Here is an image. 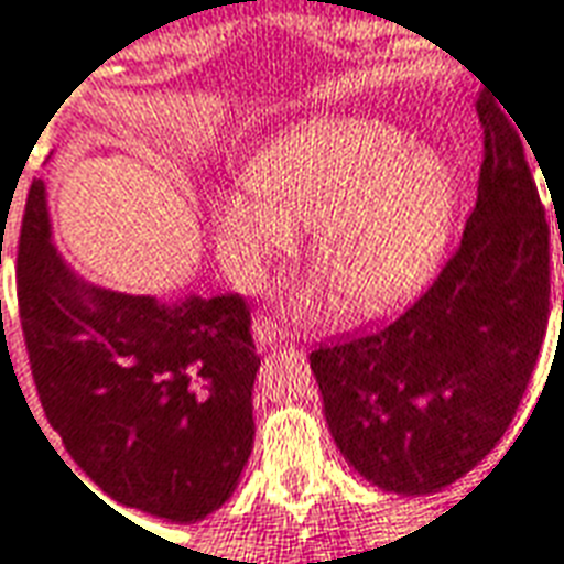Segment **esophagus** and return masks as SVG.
<instances>
[{
  "label": "esophagus",
  "mask_w": 564,
  "mask_h": 564,
  "mask_svg": "<svg viewBox=\"0 0 564 564\" xmlns=\"http://www.w3.org/2000/svg\"><path fill=\"white\" fill-rule=\"evenodd\" d=\"M279 336H282V330L276 327V322L270 318V315H258L254 318V339L261 345H270V343H276Z\"/></svg>",
  "instance_id": "esophagus-1"
}]
</instances>
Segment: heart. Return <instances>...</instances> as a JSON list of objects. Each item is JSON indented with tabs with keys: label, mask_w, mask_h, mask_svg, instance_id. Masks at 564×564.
<instances>
[{
	"label": "heart",
	"mask_w": 564,
	"mask_h": 564,
	"mask_svg": "<svg viewBox=\"0 0 564 564\" xmlns=\"http://www.w3.org/2000/svg\"><path fill=\"white\" fill-rule=\"evenodd\" d=\"M252 188L216 204V242L237 279H254L312 221V261L348 312L412 294L442 261L456 188L447 164L388 122L364 117L297 126L249 164Z\"/></svg>",
	"instance_id": "obj_1"
}]
</instances>
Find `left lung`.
<instances>
[{
  "label": "left lung",
  "instance_id": "8db88e82",
  "mask_svg": "<svg viewBox=\"0 0 564 564\" xmlns=\"http://www.w3.org/2000/svg\"><path fill=\"white\" fill-rule=\"evenodd\" d=\"M478 117V200L433 285L393 322L310 355L345 459L402 496L442 490L490 454L520 409L550 322V225L523 138L487 98Z\"/></svg>",
  "mask_w": 564,
  "mask_h": 564
}]
</instances>
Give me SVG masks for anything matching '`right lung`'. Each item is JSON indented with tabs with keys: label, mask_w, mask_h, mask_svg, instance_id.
Segmentation results:
<instances>
[{
	"label": "right lung",
	"mask_w": 564,
	"mask_h": 564,
	"mask_svg": "<svg viewBox=\"0 0 564 564\" xmlns=\"http://www.w3.org/2000/svg\"><path fill=\"white\" fill-rule=\"evenodd\" d=\"M18 306L41 409L110 499L176 523L228 501L254 438L249 300L167 306L80 285L53 252L44 183L32 180Z\"/></svg>",
	"instance_id": "right-lung-1"
}]
</instances>
